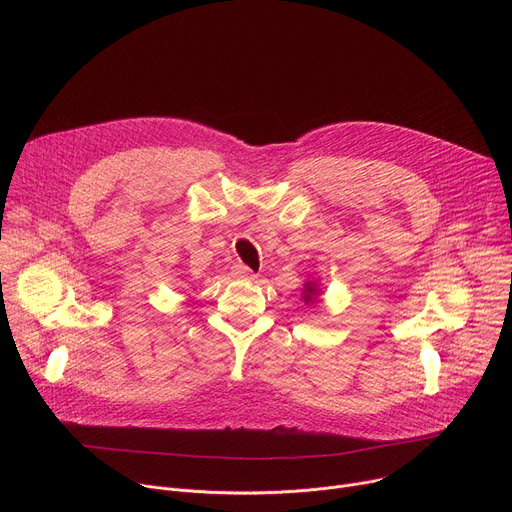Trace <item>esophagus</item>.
Segmentation results:
<instances>
[{"label": "esophagus", "mask_w": 512, "mask_h": 512, "mask_svg": "<svg viewBox=\"0 0 512 512\" xmlns=\"http://www.w3.org/2000/svg\"><path fill=\"white\" fill-rule=\"evenodd\" d=\"M233 275L235 277H243V279H253L255 277V273L249 267H245V265H235L233 267Z\"/></svg>", "instance_id": "1"}]
</instances>
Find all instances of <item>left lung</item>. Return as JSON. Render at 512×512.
Masks as SVG:
<instances>
[{
    "instance_id": "obj_1",
    "label": "left lung",
    "mask_w": 512,
    "mask_h": 512,
    "mask_svg": "<svg viewBox=\"0 0 512 512\" xmlns=\"http://www.w3.org/2000/svg\"><path fill=\"white\" fill-rule=\"evenodd\" d=\"M314 291H316V289H314V285H312V283H306V296H304V300H306V302H312V298H314Z\"/></svg>"
}]
</instances>
